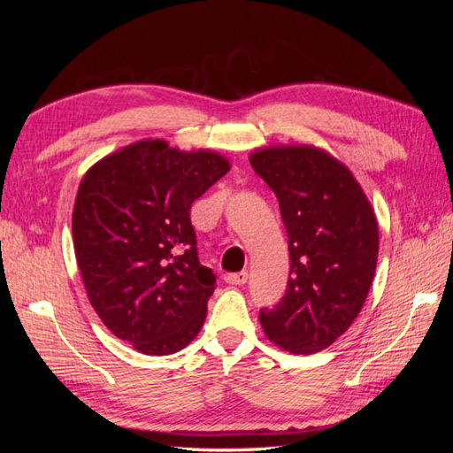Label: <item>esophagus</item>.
<instances>
[{"label":"esophagus","mask_w":453,"mask_h":453,"mask_svg":"<svg viewBox=\"0 0 453 453\" xmlns=\"http://www.w3.org/2000/svg\"><path fill=\"white\" fill-rule=\"evenodd\" d=\"M225 281L230 283V285H243V283H248V272H232V273H226Z\"/></svg>","instance_id":"1"}]
</instances>
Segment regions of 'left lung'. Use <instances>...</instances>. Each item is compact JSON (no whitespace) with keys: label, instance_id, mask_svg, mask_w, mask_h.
<instances>
[{"label":"left lung","instance_id":"obj_1","mask_svg":"<svg viewBox=\"0 0 453 453\" xmlns=\"http://www.w3.org/2000/svg\"><path fill=\"white\" fill-rule=\"evenodd\" d=\"M250 162L278 196L291 260L287 291L260 310V325L285 351L318 353L348 331L372 285L374 210L353 173L323 149L265 147Z\"/></svg>","mask_w":453,"mask_h":453}]
</instances>
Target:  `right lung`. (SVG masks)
Wrapping results in <instances>:
<instances>
[{
  "mask_svg": "<svg viewBox=\"0 0 453 453\" xmlns=\"http://www.w3.org/2000/svg\"><path fill=\"white\" fill-rule=\"evenodd\" d=\"M230 170L213 150L142 140L85 173L73 205V248L104 325L145 355L193 342L215 273L200 265L190 205Z\"/></svg>",
  "mask_w": 453,
  "mask_h": 453,
  "instance_id": "right-lung-1",
  "label": "right lung"
}]
</instances>
